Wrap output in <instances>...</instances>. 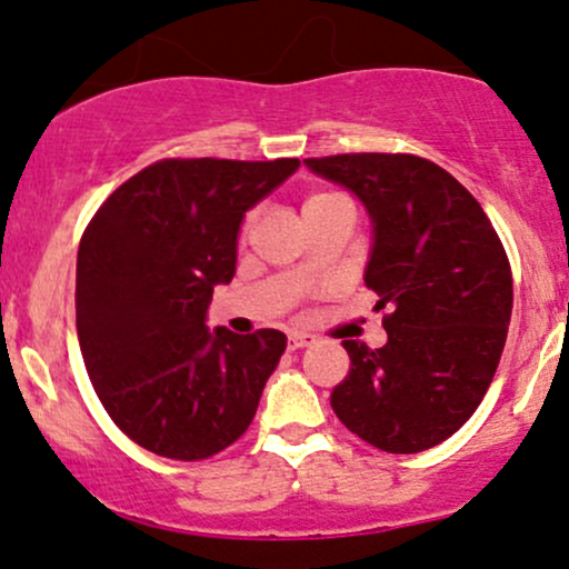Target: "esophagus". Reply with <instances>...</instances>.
I'll use <instances>...</instances> for the list:
<instances>
[{"label":"esophagus","mask_w":569,"mask_h":569,"mask_svg":"<svg viewBox=\"0 0 569 569\" xmlns=\"http://www.w3.org/2000/svg\"><path fill=\"white\" fill-rule=\"evenodd\" d=\"M307 345H312V335H305V331H291V335H289V348L291 350L307 348Z\"/></svg>","instance_id":"obj_1"}]
</instances>
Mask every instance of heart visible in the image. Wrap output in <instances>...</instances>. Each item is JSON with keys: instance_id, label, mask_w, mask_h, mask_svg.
Returning <instances> with one entry per match:
<instances>
[{"instance_id": "heart-1", "label": "heart", "mask_w": 569, "mask_h": 569, "mask_svg": "<svg viewBox=\"0 0 569 569\" xmlns=\"http://www.w3.org/2000/svg\"><path fill=\"white\" fill-rule=\"evenodd\" d=\"M335 198H339L337 192H312V194H307L305 206H302V213L316 211V208H321L323 202H329V200H335Z\"/></svg>"}]
</instances>
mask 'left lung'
<instances>
[{
    "mask_svg": "<svg viewBox=\"0 0 569 569\" xmlns=\"http://www.w3.org/2000/svg\"><path fill=\"white\" fill-rule=\"evenodd\" d=\"M345 184L375 221L367 286L388 342L342 339L350 371L331 409L358 439L390 455L436 447L485 398L513 307V278L485 208L452 173L417 154L307 158Z\"/></svg>",
    "mask_w": 569,
    "mask_h": 569,
    "instance_id": "obj_1",
    "label": "left lung"
}]
</instances>
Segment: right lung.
<instances>
[{
  "instance_id": "right-lung-1",
  "label": "right lung",
  "mask_w": 569,
  "mask_h": 569,
  "mask_svg": "<svg viewBox=\"0 0 569 569\" xmlns=\"http://www.w3.org/2000/svg\"><path fill=\"white\" fill-rule=\"evenodd\" d=\"M297 158H166L101 202L77 253V337L114 426L168 460H208L251 426L286 335L208 331L238 230Z\"/></svg>"
}]
</instances>
